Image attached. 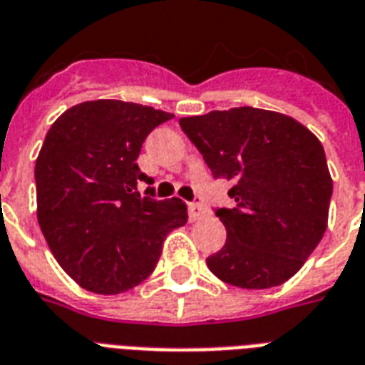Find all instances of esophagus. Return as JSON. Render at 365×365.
I'll list each match as a JSON object with an SVG mask.
<instances>
[{
    "mask_svg": "<svg viewBox=\"0 0 365 365\" xmlns=\"http://www.w3.org/2000/svg\"><path fill=\"white\" fill-rule=\"evenodd\" d=\"M189 214H191V220H202V218H207L208 212H207V208L202 207V205H199V202H193L191 207H189Z\"/></svg>",
    "mask_w": 365,
    "mask_h": 365,
    "instance_id": "1",
    "label": "esophagus"
}]
</instances>
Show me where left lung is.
<instances>
[{
	"instance_id": "obj_1",
	"label": "left lung",
	"mask_w": 365,
	"mask_h": 365,
	"mask_svg": "<svg viewBox=\"0 0 365 365\" xmlns=\"http://www.w3.org/2000/svg\"><path fill=\"white\" fill-rule=\"evenodd\" d=\"M214 178L232 182L233 208H216L226 245L207 258L222 282L269 289L293 277L327 227L333 193L319 139L300 122L237 107L180 118Z\"/></svg>"
}]
</instances>
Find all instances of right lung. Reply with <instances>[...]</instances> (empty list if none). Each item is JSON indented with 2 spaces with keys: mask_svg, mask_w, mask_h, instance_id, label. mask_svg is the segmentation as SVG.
<instances>
[{
  "mask_svg": "<svg viewBox=\"0 0 365 365\" xmlns=\"http://www.w3.org/2000/svg\"><path fill=\"white\" fill-rule=\"evenodd\" d=\"M170 113L97 99L53 122L36 160L38 224L53 257L80 287L118 294L147 279L166 235L187 222L182 199L157 201L135 164Z\"/></svg>",
  "mask_w": 365,
  "mask_h": 365,
  "instance_id": "add662e5",
  "label": "right lung"
}]
</instances>
